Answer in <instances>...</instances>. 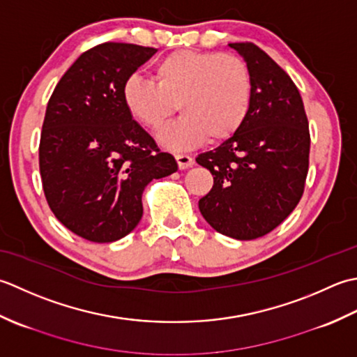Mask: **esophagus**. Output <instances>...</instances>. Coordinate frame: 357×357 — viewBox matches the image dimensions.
Segmentation results:
<instances>
[{
  "instance_id": "34e87169",
  "label": "esophagus",
  "mask_w": 357,
  "mask_h": 357,
  "mask_svg": "<svg viewBox=\"0 0 357 357\" xmlns=\"http://www.w3.org/2000/svg\"><path fill=\"white\" fill-rule=\"evenodd\" d=\"M176 160H177V165L180 169H186V168H189V166L194 165L192 157L188 154H176Z\"/></svg>"
}]
</instances>
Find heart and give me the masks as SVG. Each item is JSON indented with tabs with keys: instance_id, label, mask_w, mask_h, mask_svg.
Here are the masks:
<instances>
[{
	"instance_id": "b5f03b06",
	"label": "heart",
	"mask_w": 357,
	"mask_h": 357,
	"mask_svg": "<svg viewBox=\"0 0 357 357\" xmlns=\"http://www.w3.org/2000/svg\"><path fill=\"white\" fill-rule=\"evenodd\" d=\"M130 117L149 130L171 115L183 114L160 135L171 149H188L209 140L234 137L248 119L252 103L251 69L242 56L200 50H176L154 68V82L130 77L123 86Z\"/></svg>"
}]
</instances>
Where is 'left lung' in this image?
<instances>
[{
	"label": "left lung",
	"mask_w": 357,
	"mask_h": 357,
	"mask_svg": "<svg viewBox=\"0 0 357 357\" xmlns=\"http://www.w3.org/2000/svg\"><path fill=\"white\" fill-rule=\"evenodd\" d=\"M248 63L252 103L238 132L195 162L213 174L199 209L217 232L252 240L271 232L301 202L310 165V129L293 79L254 43H231Z\"/></svg>",
	"instance_id": "left-lung-1"
}]
</instances>
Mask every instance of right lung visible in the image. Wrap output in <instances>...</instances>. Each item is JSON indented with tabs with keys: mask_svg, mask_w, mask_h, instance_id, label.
Returning a JSON list of instances; mask_svg holds the SVG:
<instances>
[{
	"mask_svg": "<svg viewBox=\"0 0 357 357\" xmlns=\"http://www.w3.org/2000/svg\"><path fill=\"white\" fill-rule=\"evenodd\" d=\"M157 52L128 43L86 50L49 98L40 138V174L49 208L89 242L125 237L143 215L142 195L177 162L128 112L123 86Z\"/></svg>",
	"mask_w": 357,
	"mask_h": 357,
	"instance_id": "right-lung-1",
	"label": "right lung"
}]
</instances>
